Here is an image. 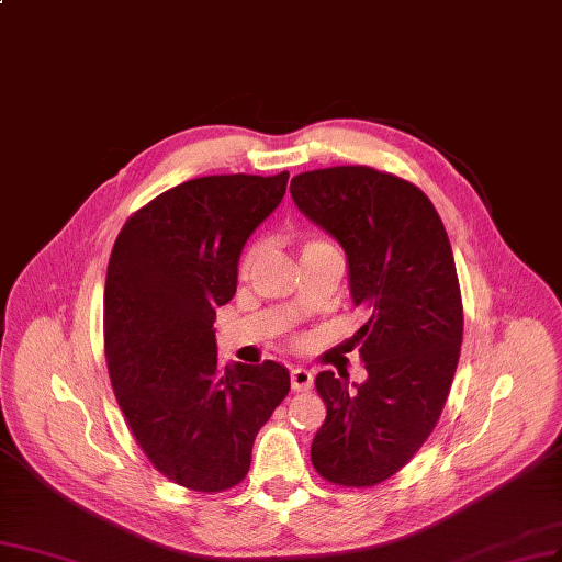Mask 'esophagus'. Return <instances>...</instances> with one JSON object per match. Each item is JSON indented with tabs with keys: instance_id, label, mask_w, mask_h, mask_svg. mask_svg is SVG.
<instances>
[{
	"instance_id": "1",
	"label": "esophagus",
	"mask_w": 562,
	"mask_h": 562,
	"mask_svg": "<svg viewBox=\"0 0 562 562\" xmlns=\"http://www.w3.org/2000/svg\"><path fill=\"white\" fill-rule=\"evenodd\" d=\"M289 380H292L294 392H307L313 387V373L305 371V369H292V373H289Z\"/></svg>"
}]
</instances>
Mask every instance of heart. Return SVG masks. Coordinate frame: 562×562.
Segmentation results:
<instances>
[{"mask_svg":"<svg viewBox=\"0 0 562 562\" xmlns=\"http://www.w3.org/2000/svg\"><path fill=\"white\" fill-rule=\"evenodd\" d=\"M322 245H327V243L319 240V238H303V240H301V255H303V251H311V249L322 247ZM261 255H263V243H261V240L247 243L245 249L240 251V257H238V276H240V278H247V276L251 273V270H255V266L259 263Z\"/></svg>","mask_w":562,"mask_h":562,"instance_id":"obj_1","label":"heart"}]
</instances>
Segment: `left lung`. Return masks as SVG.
I'll return each mask as SVG.
<instances>
[{
	"label": "left lung",
	"mask_w": 562,
	"mask_h": 562,
	"mask_svg": "<svg viewBox=\"0 0 562 562\" xmlns=\"http://www.w3.org/2000/svg\"><path fill=\"white\" fill-rule=\"evenodd\" d=\"M289 191L346 249L352 301L369 311L355 336L367 383L315 378L327 418L311 460L329 483L371 487L406 467L441 418L464 327L456 259L439 212L408 179L336 166L296 175Z\"/></svg>",
	"instance_id": "left-lung-1"
}]
</instances>
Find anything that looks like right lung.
Masks as SVG:
<instances>
[{
	"label": "right lung",
	"instance_id": "1",
	"mask_svg": "<svg viewBox=\"0 0 562 562\" xmlns=\"http://www.w3.org/2000/svg\"><path fill=\"white\" fill-rule=\"evenodd\" d=\"M289 172L210 175L156 195L123 224L104 284V357L144 456L195 493L238 485L259 429L289 394L278 361L220 367L212 324L238 257Z\"/></svg>",
	"mask_w": 562,
	"mask_h": 562
}]
</instances>
